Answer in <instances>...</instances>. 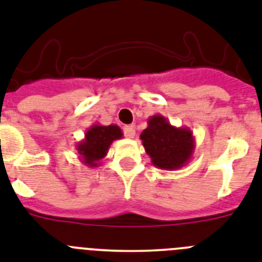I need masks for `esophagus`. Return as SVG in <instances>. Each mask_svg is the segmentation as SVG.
Masks as SVG:
<instances>
[{
    "instance_id": "esophagus-1",
    "label": "esophagus",
    "mask_w": 262,
    "mask_h": 262,
    "mask_svg": "<svg viewBox=\"0 0 262 262\" xmlns=\"http://www.w3.org/2000/svg\"><path fill=\"white\" fill-rule=\"evenodd\" d=\"M123 133H124V136L128 138V139H133L134 136H135V129H134L133 126H126L123 128Z\"/></svg>"
}]
</instances>
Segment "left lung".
<instances>
[{"instance_id": "8db88e82", "label": "left lung", "mask_w": 262, "mask_h": 262, "mask_svg": "<svg viewBox=\"0 0 262 262\" xmlns=\"http://www.w3.org/2000/svg\"><path fill=\"white\" fill-rule=\"evenodd\" d=\"M147 155L155 167L178 170L189 163L195 150L191 129L175 127L162 115H152L147 120V128L140 134Z\"/></svg>"}]
</instances>
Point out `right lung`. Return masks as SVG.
I'll use <instances>...</instances> for the list:
<instances>
[{"label":"right lung","instance_id":"right-lung-1","mask_svg":"<svg viewBox=\"0 0 262 262\" xmlns=\"http://www.w3.org/2000/svg\"><path fill=\"white\" fill-rule=\"evenodd\" d=\"M122 129L116 124H92L84 134V139L76 144L80 162L88 167H97L101 159L107 155L112 142L122 139Z\"/></svg>","mask_w":262,"mask_h":262}]
</instances>
